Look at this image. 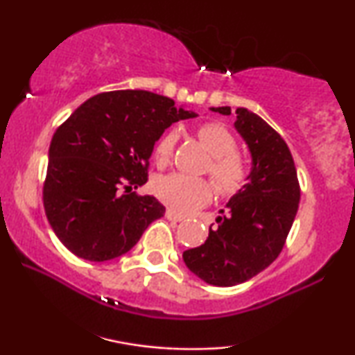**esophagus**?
<instances>
[{
  "label": "esophagus",
  "instance_id": "obj_1",
  "mask_svg": "<svg viewBox=\"0 0 355 355\" xmlns=\"http://www.w3.org/2000/svg\"><path fill=\"white\" fill-rule=\"evenodd\" d=\"M164 215H166L168 220H171V221H176V223L186 220V216L179 215V213H176V211H174V210H166V213H164Z\"/></svg>",
  "mask_w": 355,
  "mask_h": 355
}]
</instances>
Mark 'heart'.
Wrapping results in <instances>:
<instances>
[{
  "instance_id": "1",
  "label": "heart",
  "mask_w": 355,
  "mask_h": 355,
  "mask_svg": "<svg viewBox=\"0 0 355 355\" xmlns=\"http://www.w3.org/2000/svg\"><path fill=\"white\" fill-rule=\"evenodd\" d=\"M176 130H168L155 145L158 163H168L178 142ZM197 137L211 155L210 174L223 193H232L241 189L247 178L245 162L236 153V139L223 124L205 123L197 129ZM155 193L163 203L179 213H189L205 205L213 196V186L203 178H193L182 173H171L155 181Z\"/></svg>"
}]
</instances>
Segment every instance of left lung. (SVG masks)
<instances>
[{
	"label": "left lung",
	"mask_w": 355,
	"mask_h": 355,
	"mask_svg": "<svg viewBox=\"0 0 355 355\" xmlns=\"http://www.w3.org/2000/svg\"><path fill=\"white\" fill-rule=\"evenodd\" d=\"M210 110L231 114L230 106ZM234 128L250 152L247 184L220 210L207 241L182 254L193 275L221 288L249 281L278 259L300 200L297 171L283 137L247 108L236 110Z\"/></svg>",
	"instance_id": "left-lung-1"
}]
</instances>
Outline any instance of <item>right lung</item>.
Wrapping results in <instances>:
<instances>
[{
  "mask_svg": "<svg viewBox=\"0 0 355 355\" xmlns=\"http://www.w3.org/2000/svg\"><path fill=\"white\" fill-rule=\"evenodd\" d=\"M197 116L147 90L106 92L82 103L48 150L43 205L58 239L89 261L128 254L164 215L153 196L132 192L148 181L155 142L173 123Z\"/></svg>",
  "mask_w": 355,
  "mask_h": 355,
  "instance_id": "obj_1",
  "label": "right lung"
}]
</instances>
